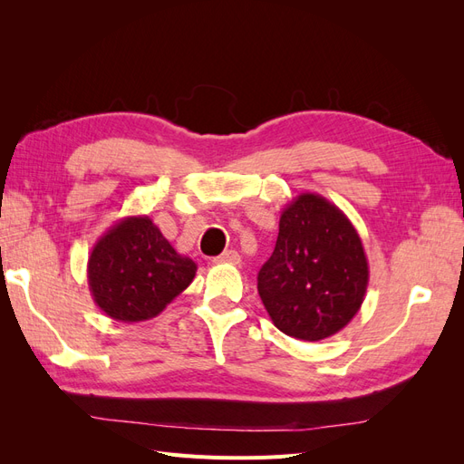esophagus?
Wrapping results in <instances>:
<instances>
[{"instance_id": "1", "label": "esophagus", "mask_w": 464, "mask_h": 464, "mask_svg": "<svg viewBox=\"0 0 464 464\" xmlns=\"http://www.w3.org/2000/svg\"><path fill=\"white\" fill-rule=\"evenodd\" d=\"M215 263H230V265H237L242 261V257H240V254H237L236 249H227L224 251V254H220L218 257H215L213 259Z\"/></svg>"}]
</instances>
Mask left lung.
I'll list each match as a JSON object with an SVG mask.
<instances>
[{
  "instance_id": "obj_1",
  "label": "left lung",
  "mask_w": 464,
  "mask_h": 464,
  "mask_svg": "<svg viewBox=\"0 0 464 464\" xmlns=\"http://www.w3.org/2000/svg\"><path fill=\"white\" fill-rule=\"evenodd\" d=\"M368 280V257L353 222L321 195L302 193L280 215L257 290L278 331L315 343L353 321Z\"/></svg>"
}]
</instances>
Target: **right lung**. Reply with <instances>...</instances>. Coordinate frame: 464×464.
I'll list each match as a JSON object with an SVG mask.
<instances>
[{"label":"right lung","instance_id":"right-lung-1","mask_svg":"<svg viewBox=\"0 0 464 464\" xmlns=\"http://www.w3.org/2000/svg\"><path fill=\"white\" fill-rule=\"evenodd\" d=\"M198 265L179 256L149 217H125L101 236L87 263L94 304L116 321L157 317L184 292Z\"/></svg>","mask_w":464,"mask_h":464}]
</instances>
